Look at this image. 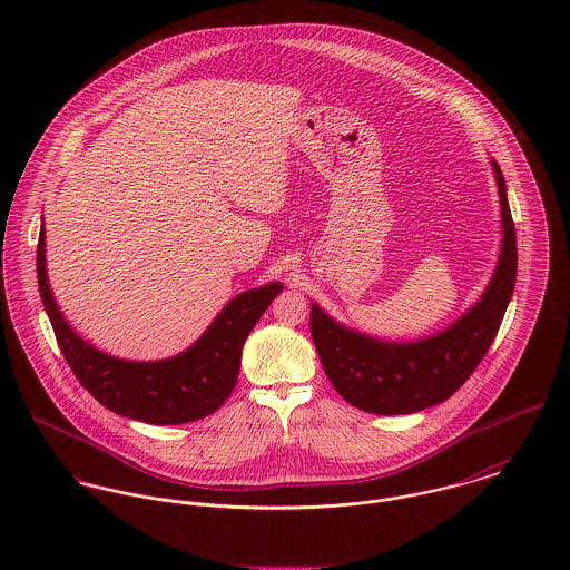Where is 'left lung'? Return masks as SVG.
<instances>
[{"label": "left lung", "mask_w": 570, "mask_h": 570, "mask_svg": "<svg viewBox=\"0 0 570 570\" xmlns=\"http://www.w3.org/2000/svg\"><path fill=\"white\" fill-rule=\"evenodd\" d=\"M493 164L502 213V245L481 301L445 331L416 342H384L331 321L314 303L309 328L328 382L351 404L373 414H410L452 397L500 328L513 294L518 247L504 177Z\"/></svg>", "instance_id": "8db88e82"}]
</instances>
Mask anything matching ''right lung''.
Returning <instances> with one entry per match:
<instances>
[{
    "mask_svg": "<svg viewBox=\"0 0 570 570\" xmlns=\"http://www.w3.org/2000/svg\"><path fill=\"white\" fill-rule=\"evenodd\" d=\"M43 242L46 230L41 228L37 244L39 292L66 362L96 402L145 423H190L224 406L239 377L245 337L283 292L281 283H269L239 294L190 348L175 357L118 360L85 342L63 318L48 285Z\"/></svg>",
    "mask_w": 570,
    "mask_h": 570,
    "instance_id": "right-lung-1",
    "label": "right lung"
}]
</instances>
